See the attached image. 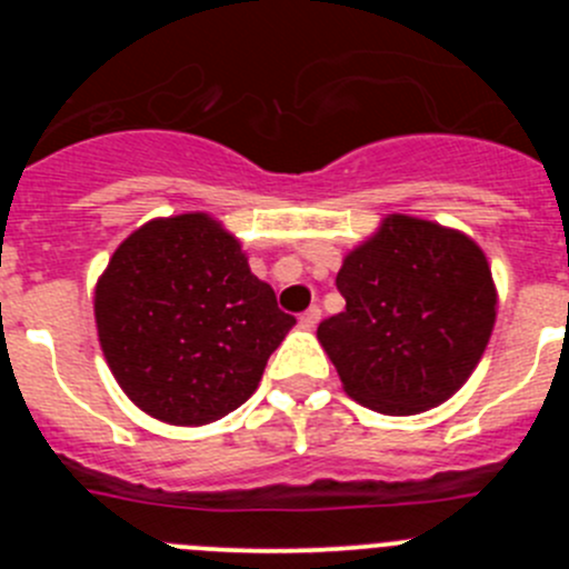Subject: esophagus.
<instances>
[{"label":"esophagus","instance_id":"obj_1","mask_svg":"<svg viewBox=\"0 0 569 569\" xmlns=\"http://www.w3.org/2000/svg\"><path fill=\"white\" fill-rule=\"evenodd\" d=\"M319 319H321V308H319V306H311V308H308V311L300 317L302 327H317Z\"/></svg>","mask_w":569,"mask_h":569}]
</instances>
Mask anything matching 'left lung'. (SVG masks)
<instances>
[{"instance_id": "8db88e82", "label": "left lung", "mask_w": 569, "mask_h": 569, "mask_svg": "<svg viewBox=\"0 0 569 569\" xmlns=\"http://www.w3.org/2000/svg\"><path fill=\"white\" fill-rule=\"evenodd\" d=\"M347 308L319 325L343 391L386 416H416L462 388L496 325L490 263L460 231L388 214L343 258Z\"/></svg>"}]
</instances>
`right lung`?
<instances>
[{
    "label": "right lung",
    "instance_id": "obj_1",
    "mask_svg": "<svg viewBox=\"0 0 569 569\" xmlns=\"http://www.w3.org/2000/svg\"><path fill=\"white\" fill-rule=\"evenodd\" d=\"M96 327L114 380L140 410L200 427L250 399L295 317L209 214L137 228L96 283Z\"/></svg>",
    "mask_w": 569,
    "mask_h": 569
}]
</instances>
